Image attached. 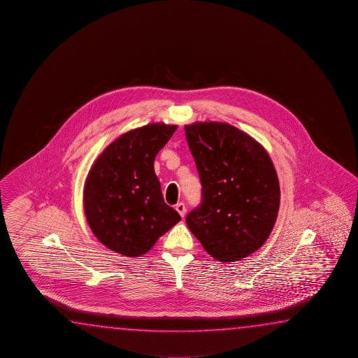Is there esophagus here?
Listing matches in <instances>:
<instances>
[{"label": "esophagus", "mask_w": 358, "mask_h": 358, "mask_svg": "<svg viewBox=\"0 0 358 358\" xmlns=\"http://www.w3.org/2000/svg\"><path fill=\"white\" fill-rule=\"evenodd\" d=\"M176 210L180 214V217H184L187 213V206L184 203H178L176 206Z\"/></svg>", "instance_id": "obj_1"}]
</instances>
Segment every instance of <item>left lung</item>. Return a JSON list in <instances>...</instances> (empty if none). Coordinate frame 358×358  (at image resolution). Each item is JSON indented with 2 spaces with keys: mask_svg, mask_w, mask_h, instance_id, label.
I'll list each match as a JSON object with an SVG mask.
<instances>
[{
  "mask_svg": "<svg viewBox=\"0 0 358 358\" xmlns=\"http://www.w3.org/2000/svg\"><path fill=\"white\" fill-rule=\"evenodd\" d=\"M203 187V201L187 225L208 255L241 261L266 243L280 203L278 176L267 150L231 124L184 127Z\"/></svg>",
  "mask_w": 358,
  "mask_h": 358,
  "instance_id": "8db88e82",
  "label": "left lung"
}]
</instances>
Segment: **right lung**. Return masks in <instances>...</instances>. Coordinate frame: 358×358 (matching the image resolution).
<instances>
[{"label":"right lung","mask_w":358,"mask_h":358,"mask_svg":"<svg viewBox=\"0 0 358 358\" xmlns=\"http://www.w3.org/2000/svg\"><path fill=\"white\" fill-rule=\"evenodd\" d=\"M178 125L152 122L122 134L91 165L84 185V212L91 231L110 250L145 255L180 222L164 201L154 160Z\"/></svg>","instance_id":"add662e5"}]
</instances>
